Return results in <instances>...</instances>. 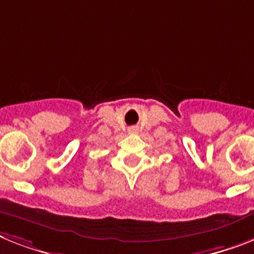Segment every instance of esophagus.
Masks as SVG:
<instances>
[{
	"instance_id": "esophagus-1",
	"label": "esophagus",
	"mask_w": 254,
	"mask_h": 254,
	"mask_svg": "<svg viewBox=\"0 0 254 254\" xmlns=\"http://www.w3.org/2000/svg\"><path fill=\"white\" fill-rule=\"evenodd\" d=\"M129 131H131V133H134V131H137V129H130Z\"/></svg>"
}]
</instances>
